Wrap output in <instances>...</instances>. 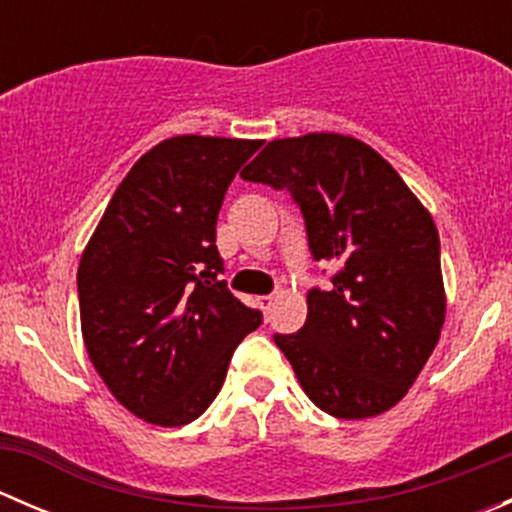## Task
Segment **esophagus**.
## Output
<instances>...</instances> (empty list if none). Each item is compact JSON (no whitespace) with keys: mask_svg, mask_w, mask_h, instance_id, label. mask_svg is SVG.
<instances>
[{"mask_svg":"<svg viewBox=\"0 0 512 512\" xmlns=\"http://www.w3.org/2000/svg\"><path fill=\"white\" fill-rule=\"evenodd\" d=\"M272 304H275V297H270V294H262V297H257V307L262 309V312H270Z\"/></svg>","mask_w":512,"mask_h":512,"instance_id":"esophagus-1","label":"esophagus"}]
</instances>
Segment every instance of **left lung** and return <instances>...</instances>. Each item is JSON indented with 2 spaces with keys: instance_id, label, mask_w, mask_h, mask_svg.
<instances>
[{
  "instance_id": "obj_1",
  "label": "left lung",
  "mask_w": 512,
  "mask_h": 512,
  "mask_svg": "<svg viewBox=\"0 0 512 512\" xmlns=\"http://www.w3.org/2000/svg\"><path fill=\"white\" fill-rule=\"evenodd\" d=\"M240 175L287 190L314 260L339 265L332 287L309 289L304 327L275 334L304 394L347 421L389 411L446 319L431 213L374 148L342 133L277 138Z\"/></svg>"
}]
</instances>
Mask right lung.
<instances>
[{"mask_svg": "<svg viewBox=\"0 0 512 512\" xmlns=\"http://www.w3.org/2000/svg\"><path fill=\"white\" fill-rule=\"evenodd\" d=\"M262 141L173 136L138 158L79 265L81 332L118 404L185 426L218 396L237 344L262 322L218 280L227 185Z\"/></svg>", "mask_w": 512, "mask_h": 512, "instance_id": "right-lung-1", "label": "right lung"}]
</instances>
